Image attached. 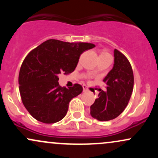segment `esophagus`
<instances>
[{
  "instance_id": "esophagus-1",
  "label": "esophagus",
  "mask_w": 158,
  "mask_h": 158,
  "mask_svg": "<svg viewBox=\"0 0 158 158\" xmlns=\"http://www.w3.org/2000/svg\"><path fill=\"white\" fill-rule=\"evenodd\" d=\"M82 88H83V91H84V92L88 91V88H87V86H86V85H82Z\"/></svg>"
}]
</instances>
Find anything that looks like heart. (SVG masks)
I'll list each match as a JSON object with an SVG mask.
<instances>
[{
	"label": "heart",
	"instance_id": "obj_1",
	"mask_svg": "<svg viewBox=\"0 0 158 158\" xmlns=\"http://www.w3.org/2000/svg\"><path fill=\"white\" fill-rule=\"evenodd\" d=\"M106 55H109V54L107 53V52H102V53H101L100 56H106Z\"/></svg>",
	"mask_w": 158,
	"mask_h": 158
}]
</instances>
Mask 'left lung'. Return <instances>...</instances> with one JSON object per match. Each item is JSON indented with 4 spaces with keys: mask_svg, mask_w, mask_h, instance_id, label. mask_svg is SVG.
<instances>
[{
    "mask_svg": "<svg viewBox=\"0 0 158 158\" xmlns=\"http://www.w3.org/2000/svg\"><path fill=\"white\" fill-rule=\"evenodd\" d=\"M114 64L103 79L107 90H100L90 106V115L99 121L115 119L126 108L134 88V74L129 61L121 52L114 50Z\"/></svg>",
    "mask_w": 158,
    "mask_h": 158,
    "instance_id": "obj_1",
    "label": "left lung"
}]
</instances>
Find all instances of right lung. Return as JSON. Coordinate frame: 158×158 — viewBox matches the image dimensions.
<instances>
[{
    "label": "right lung",
    "mask_w": 158,
    "mask_h": 158,
    "mask_svg": "<svg viewBox=\"0 0 158 158\" xmlns=\"http://www.w3.org/2000/svg\"><path fill=\"white\" fill-rule=\"evenodd\" d=\"M94 47L90 43L49 39L26 56L19 72V90L23 106L34 118L44 123L64 118L69 102L83 89L79 84L61 88L59 75L73 72L81 54Z\"/></svg>",
    "instance_id": "right-lung-1"
}]
</instances>
